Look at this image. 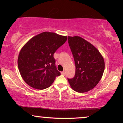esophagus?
I'll return each mask as SVG.
<instances>
[{
	"instance_id": "34e87169",
	"label": "esophagus",
	"mask_w": 123,
	"mask_h": 123,
	"mask_svg": "<svg viewBox=\"0 0 123 123\" xmlns=\"http://www.w3.org/2000/svg\"><path fill=\"white\" fill-rule=\"evenodd\" d=\"M61 74H62V75H63V76H65L66 74V72L65 71H63V72H61Z\"/></svg>"
}]
</instances>
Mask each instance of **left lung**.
Returning <instances> with one entry per match:
<instances>
[{
	"label": "left lung",
	"mask_w": 123,
	"mask_h": 123,
	"mask_svg": "<svg viewBox=\"0 0 123 123\" xmlns=\"http://www.w3.org/2000/svg\"><path fill=\"white\" fill-rule=\"evenodd\" d=\"M68 43L74 58L75 75L68 79L70 87L78 92H88L102 78L105 62L95 47L80 36H68Z\"/></svg>",
	"instance_id": "8db88e82"
}]
</instances>
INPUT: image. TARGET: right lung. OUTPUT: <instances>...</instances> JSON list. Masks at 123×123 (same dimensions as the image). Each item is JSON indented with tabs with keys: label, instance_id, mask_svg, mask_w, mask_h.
I'll use <instances>...</instances> for the list:
<instances>
[{
	"label": "right lung",
	"instance_id": "obj_1",
	"mask_svg": "<svg viewBox=\"0 0 123 123\" xmlns=\"http://www.w3.org/2000/svg\"><path fill=\"white\" fill-rule=\"evenodd\" d=\"M67 39V36L44 32L31 38L23 46L18 55V66L26 84L38 90L46 89L53 84L61 74L54 54Z\"/></svg>",
	"mask_w": 123,
	"mask_h": 123
}]
</instances>
